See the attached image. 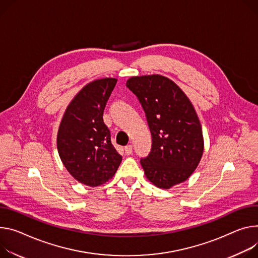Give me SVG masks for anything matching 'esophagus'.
<instances>
[{
    "label": "esophagus",
    "instance_id": "esophagus-1",
    "mask_svg": "<svg viewBox=\"0 0 258 258\" xmlns=\"http://www.w3.org/2000/svg\"><path fill=\"white\" fill-rule=\"evenodd\" d=\"M124 151L127 155H131L133 153V146L132 145H127L124 147Z\"/></svg>",
    "mask_w": 258,
    "mask_h": 258
}]
</instances>
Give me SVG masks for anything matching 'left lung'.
Masks as SVG:
<instances>
[{"label":"left lung","instance_id":"left-lung-1","mask_svg":"<svg viewBox=\"0 0 258 258\" xmlns=\"http://www.w3.org/2000/svg\"><path fill=\"white\" fill-rule=\"evenodd\" d=\"M126 87L142 105L152 137L149 154L140 160L146 177L167 189L187 180L204 151L192 104L178 85L160 75L132 77Z\"/></svg>","mask_w":258,"mask_h":258}]
</instances>
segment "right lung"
<instances>
[{
    "label": "right lung",
    "instance_id": "right-lung-1",
    "mask_svg": "<svg viewBox=\"0 0 258 258\" xmlns=\"http://www.w3.org/2000/svg\"><path fill=\"white\" fill-rule=\"evenodd\" d=\"M117 79L104 78L84 86L67 108L57 134V150L77 181L95 187L111 179L121 155L111 143L103 113Z\"/></svg>",
    "mask_w": 258,
    "mask_h": 258
}]
</instances>
